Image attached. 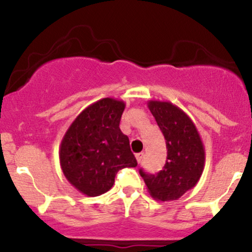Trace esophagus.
<instances>
[{
  "label": "esophagus",
  "mask_w": 252,
  "mask_h": 252,
  "mask_svg": "<svg viewBox=\"0 0 252 252\" xmlns=\"http://www.w3.org/2000/svg\"><path fill=\"white\" fill-rule=\"evenodd\" d=\"M135 157H136V161H138V163H141L142 157H144V154H142V152H139V154L135 155Z\"/></svg>",
  "instance_id": "obj_1"
}]
</instances>
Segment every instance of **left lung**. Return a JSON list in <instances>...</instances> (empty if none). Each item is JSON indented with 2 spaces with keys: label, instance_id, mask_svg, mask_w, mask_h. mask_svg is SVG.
<instances>
[{
  "label": "left lung",
  "instance_id": "1",
  "mask_svg": "<svg viewBox=\"0 0 252 252\" xmlns=\"http://www.w3.org/2000/svg\"><path fill=\"white\" fill-rule=\"evenodd\" d=\"M147 106L166 139L167 161L157 174L139 172L155 200L173 201L199 182L205 167L204 144L194 122L179 107L154 100Z\"/></svg>",
  "mask_w": 252,
  "mask_h": 252
}]
</instances>
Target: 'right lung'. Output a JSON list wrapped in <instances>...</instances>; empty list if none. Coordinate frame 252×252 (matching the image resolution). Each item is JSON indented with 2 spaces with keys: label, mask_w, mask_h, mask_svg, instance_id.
Wrapping results in <instances>:
<instances>
[{
  "label": "right lung",
  "mask_w": 252,
  "mask_h": 252,
  "mask_svg": "<svg viewBox=\"0 0 252 252\" xmlns=\"http://www.w3.org/2000/svg\"><path fill=\"white\" fill-rule=\"evenodd\" d=\"M126 103L112 97L88 106L65 131L60 163L68 182L86 196L105 194L117 172L136 167L128 136L119 129Z\"/></svg>",
  "instance_id": "1"
}]
</instances>
